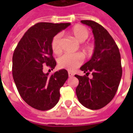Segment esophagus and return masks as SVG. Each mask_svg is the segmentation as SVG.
Listing matches in <instances>:
<instances>
[{
    "mask_svg": "<svg viewBox=\"0 0 133 133\" xmlns=\"http://www.w3.org/2000/svg\"><path fill=\"white\" fill-rule=\"evenodd\" d=\"M73 75H74V74H73V73H72V72H68V76H69L70 78V77H72V76H73Z\"/></svg>",
    "mask_w": 133,
    "mask_h": 133,
    "instance_id": "1",
    "label": "esophagus"
}]
</instances>
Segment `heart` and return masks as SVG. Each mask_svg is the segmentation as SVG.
I'll return each mask as SVG.
<instances>
[{"label":"heart","mask_w":133,"mask_h":133,"mask_svg":"<svg viewBox=\"0 0 133 133\" xmlns=\"http://www.w3.org/2000/svg\"><path fill=\"white\" fill-rule=\"evenodd\" d=\"M70 34L75 38L78 43H83L89 37L90 33L88 28L83 25H77L70 31ZM51 48L55 54H59L61 52V35H55L51 41ZM85 52H88L92 50V47L89 44H86L82 47ZM83 56L80 53L76 54H65L58 58V66L62 69L69 71H73L83 63Z\"/></svg>","instance_id":"1"}]
</instances>
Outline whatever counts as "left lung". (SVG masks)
Masks as SVG:
<instances>
[{
    "mask_svg": "<svg viewBox=\"0 0 133 133\" xmlns=\"http://www.w3.org/2000/svg\"><path fill=\"white\" fill-rule=\"evenodd\" d=\"M81 23L91 28L95 48L90 60L81 67L85 75H75L79 81L75 92L83 105L98 110L108 105L117 92L123 72L120 53L113 38L101 25L88 20ZM90 72L91 79L87 77Z\"/></svg>",
    "mask_w": 133,
    "mask_h": 133,
    "instance_id": "1",
    "label": "left lung"
}]
</instances>
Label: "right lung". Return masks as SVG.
Here are the masks:
<instances>
[{
    "label": "right lung",
    "mask_w": 133,
    "mask_h": 133,
    "mask_svg": "<svg viewBox=\"0 0 133 133\" xmlns=\"http://www.w3.org/2000/svg\"><path fill=\"white\" fill-rule=\"evenodd\" d=\"M70 23H38L30 28L19 41L13 55V77L20 95L28 105L39 110H48L58 103L60 89L68 78L66 70L52 75L43 72L46 65L51 70L56 62L51 41Z\"/></svg>",
    "instance_id": "1"
}]
</instances>
